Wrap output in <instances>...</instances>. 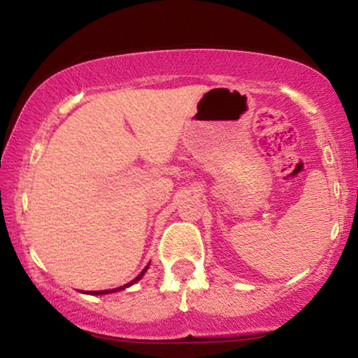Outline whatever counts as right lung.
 <instances>
[{"label":"right lung","mask_w":358,"mask_h":358,"mask_svg":"<svg viewBox=\"0 0 358 358\" xmlns=\"http://www.w3.org/2000/svg\"><path fill=\"white\" fill-rule=\"evenodd\" d=\"M148 269V266H147V268L145 269H143L142 271V273H140L138 275H137V278H135L134 280H130V282L129 284H125V286H122V287H117V289H110V291H94V292H89V294H108V292H115V291H120V289H125V287H129L130 286V284H134V282H137V280L138 279H142V275L143 274H145V271Z\"/></svg>","instance_id":"right-lung-1"}]
</instances>
